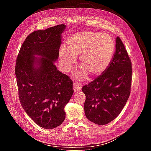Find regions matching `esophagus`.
<instances>
[{"label":"esophagus","mask_w":151,"mask_h":151,"mask_svg":"<svg viewBox=\"0 0 151 151\" xmlns=\"http://www.w3.org/2000/svg\"><path fill=\"white\" fill-rule=\"evenodd\" d=\"M73 88H74V91H80L82 88V84L79 83H74L73 84Z\"/></svg>","instance_id":"1"}]
</instances>
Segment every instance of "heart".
I'll return each instance as SVG.
<instances>
[{
  "instance_id": "obj_1",
  "label": "heart",
  "mask_w": 151,
  "mask_h": 151,
  "mask_svg": "<svg viewBox=\"0 0 151 151\" xmlns=\"http://www.w3.org/2000/svg\"><path fill=\"white\" fill-rule=\"evenodd\" d=\"M68 48L62 47L60 60L65 71L71 69L76 61L77 55H81V69L76 77L86 79L88 72L95 76L101 74L108 67L115 51V45L111 36L93 31H83L70 36L67 40Z\"/></svg>"
}]
</instances>
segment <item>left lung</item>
<instances>
[{"instance_id": "8db88e82", "label": "left lung", "mask_w": 151, "mask_h": 151, "mask_svg": "<svg viewBox=\"0 0 151 151\" xmlns=\"http://www.w3.org/2000/svg\"><path fill=\"white\" fill-rule=\"evenodd\" d=\"M132 66L129 54L118 36L115 53L108 67L82 88L86 95L84 111L89 121L105 125L121 113L130 94Z\"/></svg>"}]
</instances>
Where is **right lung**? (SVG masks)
Listing matches in <instances>:
<instances>
[{
	"label": "right lung",
	"mask_w": 151,
	"mask_h": 151,
	"mask_svg": "<svg viewBox=\"0 0 151 151\" xmlns=\"http://www.w3.org/2000/svg\"><path fill=\"white\" fill-rule=\"evenodd\" d=\"M65 28V24H60L31 33L16 59L15 74L21 106L36 124L46 129H54L64 121V107L74 93L72 81L54 64Z\"/></svg>",
	"instance_id": "right-lung-1"
}]
</instances>
